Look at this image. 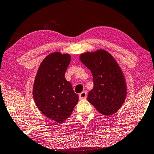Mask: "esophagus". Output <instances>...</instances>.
<instances>
[{
	"mask_svg": "<svg viewBox=\"0 0 154 154\" xmlns=\"http://www.w3.org/2000/svg\"><path fill=\"white\" fill-rule=\"evenodd\" d=\"M79 99H85L86 97H87V93L85 91H83V92H82V93H81L80 94H79Z\"/></svg>",
	"mask_w": 154,
	"mask_h": 154,
	"instance_id": "obj_1",
	"label": "esophagus"
}]
</instances>
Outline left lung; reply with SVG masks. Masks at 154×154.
<instances>
[{"label":"left lung","mask_w":154,"mask_h":154,"mask_svg":"<svg viewBox=\"0 0 154 154\" xmlns=\"http://www.w3.org/2000/svg\"><path fill=\"white\" fill-rule=\"evenodd\" d=\"M79 59L93 76L94 88L88 94V102L103 115L116 112L125 102L127 89L123 72L116 60L102 49L83 53Z\"/></svg>","instance_id":"obj_1"}]
</instances>
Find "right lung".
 <instances>
[{"label": "right lung", "mask_w": 154, "mask_h": 154, "mask_svg": "<svg viewBox=\"0 0 154 154\" xmlns=\"http://www.w3.org/2000/svg\"><path fill=\"white\" fill-rule=\"evenodd\" d=\"M71 62L69 54L56 52L41 63L33 88L38 108L48 119L61 123L71 116L79 96L65 77Z\"/></svg>", "instance_id": "add662e5"}]
</instances>
